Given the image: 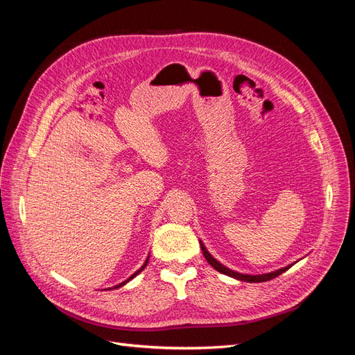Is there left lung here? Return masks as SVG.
I'll use <instances>...</instances> for the list:
<instances>
[{
	"label": "left lung",
	"instance_id": "obj_1",
	"mask_svg": "<svg viewBox=\"0 0 355 355\" xmlns=\"http://www.w3.org/2000/svg\"><path fill=\"white\" fill-rule=\"evenodd\" d=\"M201 250H202L204 257H206L207 262L214 268V270L219 271V272H222V274H225V275H230V277H232V278H237V280L247 282V283H262V282H270V280H272V278H275V277H278V275H282L283 272H286V271L288 270V268L292 266V265H288V266H286V268H282V270H277V271L270 272V274H262V275H247V274H240V272L231 271V270H228L227 266H223L222 263H219V262H218L216 259H214V257L207 252V249H206V247L202 245V243H201Z\"/></svg>",
	"mask_w": 355,
	"mask_h": 355
}]
</instances>
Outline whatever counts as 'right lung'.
<instances>
[{
    "mask_svg": "<svg viewBox=\"0 0 355 355\" xmlns=\"http://www.w3.org/2000/svg\"><path fill=\"white\" fill-rule=\"evenodd\" d=\"M148 259H149V257H148ZM148 259H146V261H145V263H144V266H142V268H141V270H139V271H136V272H135V274H133V275H132V277H130V278H128V280H127V282H130V280H132V278H135V277H136V275H137V274H139V272H141V271H142V270H145V266H146V263H148ZM127 282H123V283H121V284H118V286H115V287H112V288H118V287H121V286H124V284H125V283H127Z\"/></svg>",
    "mask_w": 355,
    "mask_h": 355,
    "instance_id": "1",
    "label": "right lung"
}]
</instances>
